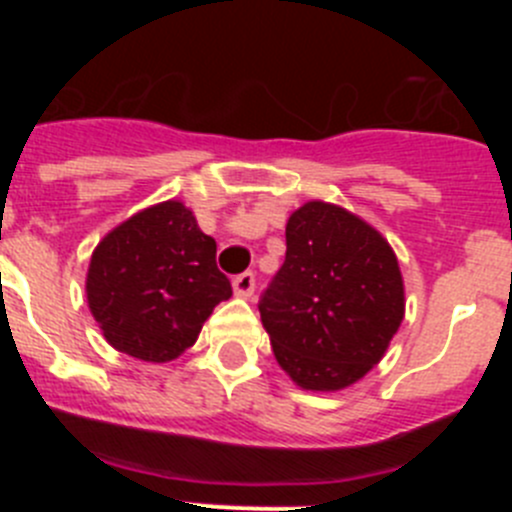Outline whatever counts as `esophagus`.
I'll use <instances>...</instances> for the list:
<instances>
[{
	"label": "esophagus",
	"instance_id": "34e87169",
	"mask_svg": "<svg viewBox=\"0 0 512 512\" xmlns=\"http://www.w3.org/2000/svg\"><path fill=\"white\" fill-rule=\"evenodd\" d=\"M253 287H256V277H253L251 271H246V274H238V277L233 279V292L238 297H251L253 295Z\"/></svg>",
	"mask_w": 512,
	"mask_h": 512
}]
</instances>
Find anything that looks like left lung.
<instances>
[{
    "instance_id": "8db88e82",
    "label": "left lung",
    "mask_w": 512,
    "mask_h": 512,
    "mask_svg": "<svg viewBox=\"0 0 512 512\" xmlns=\"http://www.w3.org/2000/svg\"><path fill=\"white\" fill-rule=\"evenodd\" d=\"M259 312L297 387L346 390L382 361L405 318L395 251L346 207L305 202L289 215L287 256Z\"/></svg>"
}]
</instances>
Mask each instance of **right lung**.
Masks as SVG:
<instances>
[{
    "label": "right lung",
    "mask_w": 512,
    "mask_h": 512,
    "mask_svg": "<svg viewBox=\"0 0 512 512\" xmlns=\"http://www.w3.org/2000/svg\"><path fill=\"white\" fill-rule=\"evenodd\" d=\"M215 253V238L179 200L122 220L97 243L87 271L89 312L104 341L153 364L182 356L233 295Z\"/></svg>",
    "instance_id": "right-lung-1"
}]
</instances>
